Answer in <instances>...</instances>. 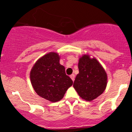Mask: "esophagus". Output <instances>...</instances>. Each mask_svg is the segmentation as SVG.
Listing matches in <instances>:
<instances>
[{
  "label": "esophagus",
  "instance_id": "obj_1",
  "mask_svg": "<svg viewBox=\"0 0 132 132\" xmlns=\"http://www.w3.org/2000/svg\"><path fill=\"white\" fill-rule=\"evenodd\" d=\"M70 77L71 78V79H72V80L74 81V80H75V75H74V74H72L70 76Z\"/></svg>",
  "mask_w": 132,
  "mask_h": 132
}]
</instances>
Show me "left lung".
<instances>
[{"instance_id":"left-lung-1","label":"left lung","mask_w":132,"mask_h":132,"mask_svg":"<svg viewBox=\"0 0 132 132\" xmlns=\"http://www.w3.org/2000/svg\"><path fill=\"white\" fill-rule=\"evenodd\" d=\"M79 73L73 87L78 95L86 101H92L100 96L107 85V75L103 67L95 57L84 54L78 60Z\"/></svg>"}]
</instances>
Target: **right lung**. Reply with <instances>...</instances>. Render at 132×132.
I'll return each mask as SVG.
<instances>
[{
	"label": "right lung",
	"instance_id": "right-lung-1",
	"mask_svg": "<svg viewBox=\"0 0 132 132\" xmlns=\"http://www.w3.org/2000/svg\"><path fill=\"white\" fill-rule=\"evenodd\" d=\"M30 82L38 95L51 102L63 98L73 81L60 63L58 53L51 52L38 59L30 72Z\"/></svg>",
	"mask_w": 132,
	"mask_h": 132
}]
</instances>
